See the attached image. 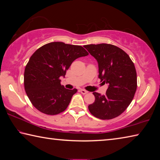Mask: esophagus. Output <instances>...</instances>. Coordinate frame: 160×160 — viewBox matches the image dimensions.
I'll use <instances>...</instances> for the list:
<instances>
[{"label":"esophagus","mask_w":160,"mask_h":160,"mask_svg":"<svg viewBox=\"0 0 160 160\" xmlns=\"http://www.w3.org/2000/svg\"><path fill=\"white\" fill-rule=\"evenodd\" d=\"M80 92H81V93H82V94H86L87 93H88V91H87V90H83V89H81V90H80Z\"/></svg>","instance_id":"obj_1"}]
</instances>
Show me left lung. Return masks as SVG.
<instances>
[{
    "mask_svg": "<svg viewBox=\"0 0 160 160\" xmlns=\"http://www.w3.org/2000/svg\"><path fill=\"white\" fill-rule=\"evenodd\" d=\"M96 59L99 78L107 84L106 94L93 92L95 100L88 106L95 117L106 120L121 115L131 104L137 89V74L134 63L121 48L112 44L84 46Z\"/></svg>",
    "mask_w": 160,
    "mask_h": 160,
    "instance_id": "8db88e82",
    "label": "left lung"
}]
</instances>
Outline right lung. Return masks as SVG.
<instances>
[{
	"instance_id": "obj_1",
	"label": "right lung",
	"mask_w": 160,
	"mask_h": 160,
	"mask_svg": "<svg viewBox=\"0 0 160 160\" xmlns=\"http://www.w3.org/2000/svg\"><path fill=\"white\" fill-rule=\"evenodd\" d=\"M81 46L51 42L42 46L29 58L24 73V85L33 106L46 114L63 112L77 89L61 85L60 78L75 59L88 55Z\"/></svg>"
}]
</instances>
